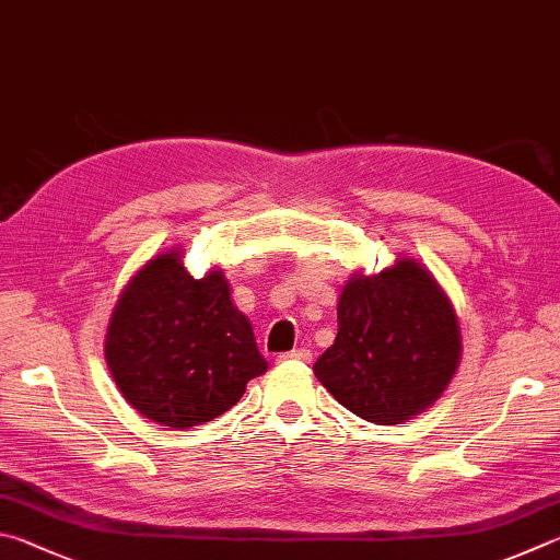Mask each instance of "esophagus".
Instances as JSON below:
<instances>
[{
  "instance_id": "esophagus-1",
  "label": "esophagus",
  "mask_w": 560,
  "mask_h": 560,
  "mask_svg": "<svg viewBox=\"0 0 560 560\" xmlns=\"http://www.w3.org/2000/svg\"><path fill=\"white\" fill-rule=\"evenodd\" d=\"M280 364H285V361H302V364H307V361H312V351L310 349H292V351H285V354L278 357Z\"/></svg>"
}]
</instances>
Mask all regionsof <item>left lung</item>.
Here are the masks:
<instances>
[{
	"label": "left lung",
	"instance_id": "8db88e82",
	"mask_svg": "<svg viewBox=\"0 0 560 560\" xmlns=\"http://www.w3.org/2000/svg\"><path fill=\"white\" fill-rule=\"evenodd\" d=\"M337 322V339L317 359L315 376L369 423H406L435 404L455 376L457 317L433 275L413 260L349 280Z\"/></svg>",
	"mask_w": 560,
	"mask_h": 560
}]
</instances>
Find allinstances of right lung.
<instances>
[{
    "instance_id": "add662e5",
    "label": "right lung",
    "mask_w": 560,
    "mask_h": 560,
    "mask_svg": "<svg viewBox=\"0 0 560 560\" xmlns=\"http://www.w3.org/2000/svg\"><path fill=\"white\" fill-rule=\"evenodd\" d=\"M105 359L127 404L176 430L219 418L268 369L221 270L196 280L176 250L147 262L125 288Z\"/></svg>"
}]
</instances>
